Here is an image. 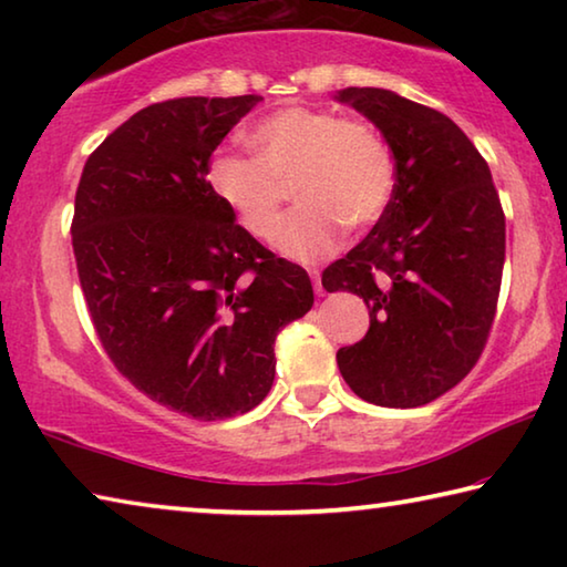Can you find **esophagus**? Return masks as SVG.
Wrapping results in <instances>:
<instances>
[{"instance_id":"esophagus-1","label":"esophagus","mask_w":567,"mask_h":567,"mask_svg":"<svg viewBox=\"0 0 567 567\" xmlns=\"http://www.w3.org/2000/svg\"><path fill=\"white\" fill-rule=\"evenodd\" d=\"M310 275H312V282H315V292H318V295H324V287H322V277H320V272H318V270H312Z\"/></svg>"}]
</instances>
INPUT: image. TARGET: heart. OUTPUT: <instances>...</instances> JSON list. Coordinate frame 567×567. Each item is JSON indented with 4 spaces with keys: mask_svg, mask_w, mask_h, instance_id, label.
<instances>
[{
    "mask_svg": "<svg viewBox=\"0 0 567 567\" xmlns=\"http://www.w3.org/2000/svg\"><path fill=\"white\" fill-rule=\"evenodd\" d=\"M249 142L255 157L223 152L209 162V187L249 235L270 243L292 185L300 207L277 245L295 260L330 255L340 245V225L380 223L395 195V159L364 120L295 104L257 122Z\"/></svg>",
    "mask_w": 567,
    "mask_h": 567,
    "instance_id": "b5f03b06",
    "label": "heart"
}]
</instances>
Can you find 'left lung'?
<instances>
[{"label":"left lung","mask_w":567,"mask_h":567,"mask_svg":"<svg viewBox=\"0 0 567 567\" xmlns=\"http://www.w3.org/2000/svg\"><path fill=\"white\" fill-rule=\"evenodd\" d=\"M395 155V195L360 245L322 272L328 292L360 295L370 330L338 350L352 392L372 405L420 408L463 380L491 338L505 262L493 175L443 112L378 87L338 94Z\"/></svg>","instance_id":"obj_1"}]
</instances>
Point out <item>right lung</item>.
<instances>
[{"mask_svg": "<svg viewBox=\"0 0 567 567\" xmlns=\"http://www.w3.org/2000/svg\"><path fill=\"white\" fill-rule=\"evenodd\" d=\"M260 97H177L120 124L84 162L72 249L94 332L142 395L195 420L260 405L275 338L315 302L300 265L235 223L207 169Z\"/></svg>", "mask_w": 567, "mask_h": 567, "instance_id": "obj_1", "label": "right lung"}]
</instances>
